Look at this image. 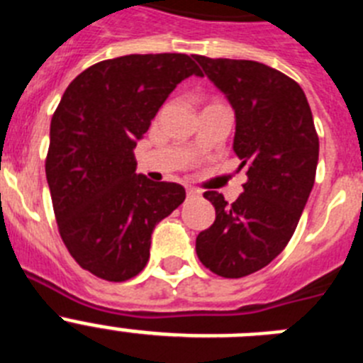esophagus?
<instances>
[{"label":"esophagus","instance_id":"esophagus-1","mask_svg":"<svg viewBox=\"0 0 363 363\" xmlns=\"http://www.w3.org/2000/svg\"><path fill=\"white\" fill-rule=\"evenodd\" d=\"M200 194L201 192L198 191V189H194V187H187V198H200Z\"/></svg>","mask_w":363,"mask_h":363}]
</instances>
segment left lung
<instances>
[{
  "instance_id": "8db88e82",
  "label": "left lung",
  "mask_w": 363,
  "mask_h": 363,
  "mask_svg": "<svg viewBox=\"0 0 363 363\" xmlns=\"http://www.w3.org/2000/svg\"><path fill=\"white\" fill-rule=\"evenodd\" d=\"M194 60L229 99L233 150L249 178L234 203L205 192L216 220L198 234L196 255L218 277L242 278L271 264L289 243L314 185L318 134L301 86L280 70L249 60Z\"/></svg>"
}]
</instances>
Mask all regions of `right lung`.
I'll return each instance as SVG.
<instances>
[{"instance_id": "right-lung-1", "label": "right lung", "mask_w": 363, "mask_h": 363, "mask_svg": "<svg viewBox=\"0 0 363 363\" xmlns=\"http://www.w3.org/2000/svg\"><path fill=\"white\" fill-rule=\"evenodd\" d=\"M189 76L187 54H129L83 70L50 121L47 184L63 243L83 269L125 281L149 262L154 227L184 203L185 189L136 172L134 147Z\"/></svg>"}]
</instances>
